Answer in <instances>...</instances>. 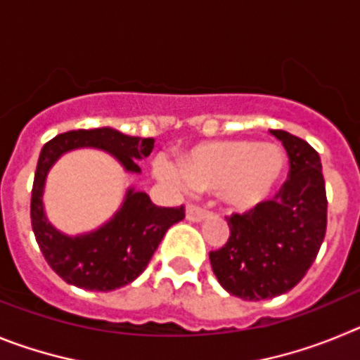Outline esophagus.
Listing matches in <instances>:
<instances>
[{"label": "esophagus", "instance_id": "obj_1", "mask_svg": "<svg viewBox=\"0 0 360 360\" xmlns=\"http://www.w3.org/2000/svg\"><path fill=\"white\" fill-rule=\"evenodd\" d=\"M207 216H209L207 209L200 207V205H187L186 218L189 219V221H203Z\"/></svg>", "mask_w": 360, "mask_h": 360}]
</instances>
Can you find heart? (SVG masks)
Masks as SVG:
<instances>
[{
  "label": "heart",
  "mask_w": 360,
  "mask_h": 360,
  "mask_svg": "<svg viewBox=\"0 0 360 360\" xmlns=\"http://www.w3.org/2000/svg\"><path fill=\"white\" fill-rule=\"evenodd\" d=\"M287 167V158L276 144H257L247 139L205 142L182 158V171L167 158L157 160L164 180L198 191H218L234 211H252L274 195Z\"/></svg>",
  "instance_id": "1"
}]
</instances>
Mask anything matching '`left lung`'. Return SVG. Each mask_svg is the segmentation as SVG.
Masks as SVG:
<instances>
[{"label": "left lung", "instance_id": "8db88e82", "mask_svg": "<svg viewBox=\"0 0 360 360\" xmlns=\"http://www.w3.org/2000/svg\"><path fill=\"white\" fill-rule=\"evenodd\" d=\"M287 149L290 171L274 200L227 218L231 236L209 254L219 285L245 301L292 290L326 234V189L319 153L299 136L270 129Z\"/></svg>", "mask_w": 360, "mask_h": 360}]
</instances>
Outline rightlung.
<instances>
[{
    "label": "right lung",
    "mask_w": 360,
    "mask_h": 360,
    "mask_svg": "<svg viewBox=\"0 0 360 360\" xmlns=\"http://www.w3.org/2000/svg\"><path fill=\"white\" fill-rule=\"evenodd\" d=\"M153 144L155 139L129 136L104 126L61 133L43 146L32 187V229L44 259L66 283L84 290L110 292L135 281L146 270L167 229L184 219L186 212L184 205L158 207L144 191L129 187L119 211L106 224L95 231L68 236L57 231L44 214L43 195L49 171L65 153L94 148L111 155L124 171L141 173L136 160L148 157Z\"/></svg>",
    "instance_id": "obj_1"
}]
</instances>
